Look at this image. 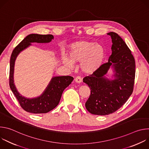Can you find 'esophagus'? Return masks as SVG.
Listing matches in <instances>:
<instances>
[{
    "instance_id": "obj_1",
    "label": "esophagus",
    "mask_w": 149,
    "mask_h": 149,
    "mask_svg": "<svg viewBox=\"0 0 149 149\" xmlns=\"http://www.w3.org/2000/svg\"><path fill=\"white\" fill-rule=\"evenodd\" d=\"M74 81L77 83H81V81H82V79H81V77L79 76H77V77H75L74 78Z\"/></svg>"
}]
</instances>
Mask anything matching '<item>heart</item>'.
<instances>
[{"label": "heart", "mask_w": 149, "mask_h": 149, "mask_svg": "<svg viewBox=\"0 0 149 149\" xmlns=\"http://www.w3.org/2000/svg\"><path fill=\"white\" fill-rule=\"evenodd\" d=\"M68 58H63V62L68 67L74 63L80 62L83 72L90 74L98 69L104 56V49L99 44L93 42L81 40L74 42L68 48Z\"/></svg>", "instance_id": "heart-1"}]
</instances>
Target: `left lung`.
<instances>
[{"label":"left lung","mask_w":149,"mask_h":149,"mask_svg":"<svg viewBox=\"0 0 149 149\" xmlns=\"http://www.w3.org/2000/svg\"><path fill=\"white\" fill-rule=\"evenodd\" d=\"M108 35L112 39V54L109 62L102 64L83 82L90 88L91 94L86 102L87 110L95 115L105 116L114 113L132 95L136 74L133 55L123 39L116 33ZM113 63L116 78L110 81L103 75Z\"/></svg>","instance_id":"1"}]
</instances>
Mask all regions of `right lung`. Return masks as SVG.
Wrapping results in <instances>:
<instances>
[{"instance_id": "obj_1", "label": "right lung", "mask_w": 149, "mask_h": 149, "mask_svg": "<svg viewBox=\"0 0 149 149\" xmlns=\"http://www.w3.org/2000/svg\"><path fill=\"white\" fill-rule=\"evenodd\" d=\"M53 38V35L51 34H31L21 41L12 51L10 59L9 86L21 107L27 112L33 114L47 113L55 109L59 102L63 90L74 79L71 76L55 77L52 78L44 94L33 99H27L22 97L16 90L13 84V74L15 61L18 54L30 45L32 42L47 43Z\"/></svg>"}]
</instances>
